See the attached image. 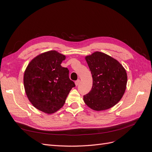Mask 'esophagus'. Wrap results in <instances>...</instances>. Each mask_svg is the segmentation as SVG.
I'll list each match as a JSON object with an SVG mask.
<instances>
[{
    "mask_svg": "<svg viewBox=\"0 0 152 152\" xmlns=\"http://www.w3.org/2000/svg\"><path fill=\"white\" fill-rule=\"evenodd\" d=\"M79 82H80V80H79V79H78L77 80H76V81H75V86H77L78 85H79Z\"/></svg>",
    "mask_w": 152,
    "mask_h": 152,
    "instance_id": "34e87169",
    "label": "esophagus"
}]
</instances>
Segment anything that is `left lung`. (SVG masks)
Wrapping results in <instances>:
<instances>
[{"instance_id": "8db88e82", "label": "left lung", "mask_w": 152, "mask_h": 152, "mask_svg": "<svg viewBox=\"0 0 152 152\" xmlns=\"http://www.w3.org/2000/svg\"><path fill=\"white\" fill-rule=\"evenodd\" d=\"M93 77V87L84 102L95 111L112 108L121 99L126 89L125 68L115 59L96 51L85 58Z\"/></svg>"}]
</instances>
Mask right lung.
I'll use <instances>...</instances> for the list:
<instances>
[{
    "instance_id": "right-lung-1",
    "label": "right lung",
    "mask_w": 152,
    "mask_h": 152,
    "mask_svg": "<svg viewBox=\"0 0 152 152\" xmlns=\"http://www.w3.org/2000/svg\"><path fill=\"white\" fill-rule=\"evenodd\" d=\"M66 56L49 50L35 57L24 73L25 93L34 107L45 113L57 112L75 86L69 79V70L61 66Z\"/></svg>"
}]
</instances>
